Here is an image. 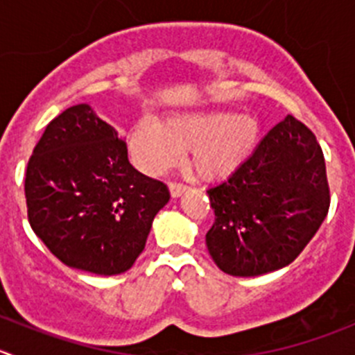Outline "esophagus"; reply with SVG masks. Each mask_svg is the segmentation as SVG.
<instances>
[{
    "label": "esophagus",
    "instance_id": "34e87169",
    "mask_svg": "<svg viewBox=\"0 0 355 355\" xmlns=\"http://www.w3.org/2000/svg\"><path fill=\"white\" fill-rule=\"evenodd\" d=\"M187 191V187H185L184 184H177V182H171L170 184V194L171 198H180L184 192Z\"/></svg>",
    "mask_w": 355,
    "mask_h": 355
}]
</instances>
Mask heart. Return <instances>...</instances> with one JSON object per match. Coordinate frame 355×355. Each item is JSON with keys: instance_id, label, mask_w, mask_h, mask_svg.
Returning <instances> with one entry per match:
<instances>
[{"instance_id": "heart-1", "label": "heart", "mask_w": 355, "mask_h": 355, "mask_svg": "<svg viewBox=\"0 0 355 355\" xmlns=\"http://www.w3.org/2000/svg\"><path fill=\"white\" fill-rule=\"evenodd\" d=\"M260 126L246 112H175L163 123L144 118L132 128L128 149L133 161L149 175L164 173L191 150V170L206 182L236 173L257 147Z\"/></svg>"}]
</instances>
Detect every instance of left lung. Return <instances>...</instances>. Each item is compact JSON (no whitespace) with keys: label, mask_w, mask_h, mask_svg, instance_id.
Returning <instances> with one entry per match:
<instances>
[{"label":"left lung","mask_w":355,"mask_h":355,"mask_svg":"<svg viewBox=\"0 0 355 355\" xmlns=\"http://www.w3.org/2000/svg\"><path fill=\"white\" fill-rule=\"evenodd\" d=\"M208 196L215 223L206 246L220 270L254 277L283 269L328 215L321 146L304 123L286 116L236 173L208 189Z\"/></svg>","instance_id":"1"}]
</instances>
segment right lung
Masks as SVG:
<instances>
[{
    "mask_svg": "<svg viewBox=\"0 0 355 355\" xmlns=\"http://www.w3.org/2000/svg\"><path fill=\"white\" fill-rule=\"evenodd\" d=\"M26 201L34 234L62 263L116 276L144 251L170 191L137 171L119 133L78 104L48 123L34 147Z\"/></svg>",
    "mask_w": 355,
    "mask_h": 355,
    "instance_id": "obj_1",
    "label": "right lung"
}]
</instances>
